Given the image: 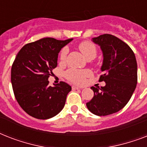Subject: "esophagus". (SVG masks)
I'll use <instances>...</instances> for the list:
<instances>
[{"label": "esophagus", "instance_id": "1", "mask_svg": "<svg viewBox=\"0 0 147 147\" xmlns=\"http://www.w3.org/2000/svg\"><path fill=\"white\" fill-rule=\"evenodd\" d=\"M71 88H72L73 90H76V89H79L80 88L77 87V86H72V87H71Z\"/></svg>", "mask_w": 147, "mask_h": 147}]
</instances>
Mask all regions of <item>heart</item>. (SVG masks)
<instances>
[{"instance_id":"obj_1","label":"heart","mask_w":147,"mask_h":147,"mask_svg":"<svg viewBox=\"0 0 147 147\" xmlns=\"http://www.w3.org/2000/svg\"><path fill=\"white\" fill-rule=\"evenodd\" d=\"M79 50L87 59H93L97 55V47L91 41L85 40L81 42L78 46ZM68 49L64 47L59 53V60L62 62L66 59ZM91 75V71L88 69H69L65 72V77L70 82L76 85H82L85 82L86 78Z\"/></svg>"}]
</instances>
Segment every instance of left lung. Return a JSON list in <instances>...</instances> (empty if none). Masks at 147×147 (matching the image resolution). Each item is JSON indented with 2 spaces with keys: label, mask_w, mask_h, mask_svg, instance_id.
I'll list each match as a JSON object with an SVG mask.
<instances>
[{
  "label": "left lung",
  "mask_w": 147,
  "mask_h": 147,
  "mask_svg": "<svg viewBox=\"0 0 147 147\" xmlns=\"http://www.w3.org/2000/svg\"><path fill=\"white\" fill-rule=\"evenodd\" d=\"M103 52L99 81L104 87H92L94 97L86 103L88 109L98 116L119 111L130 100L137 83V64L134 53L126 42L111 34L92 39Z\"/></svg>",
  "instance_id": "obj_1"
}]
</instances>
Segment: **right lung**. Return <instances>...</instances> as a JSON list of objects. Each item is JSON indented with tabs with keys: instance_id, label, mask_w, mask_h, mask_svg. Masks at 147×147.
<instances>
[{
	"instance_id": "1",
	"label": "right lung",
	"mask_w": 147,
	"mask_h": 147,
	"mask_svg": "<svg viewBox=\"0 0 147 147\" xmlns=\"http://www.w3.org/2000/svg\"><path fill=\"white\" fill-rule=\"evenodd\" d=\"M72 39L42 38L22 47L11 67V83L16 100L26 114L46 120L64 107L71 86L60 82L49 86L48 78L57 66L58 54Z\"/></svg>"
}]
</instances>
